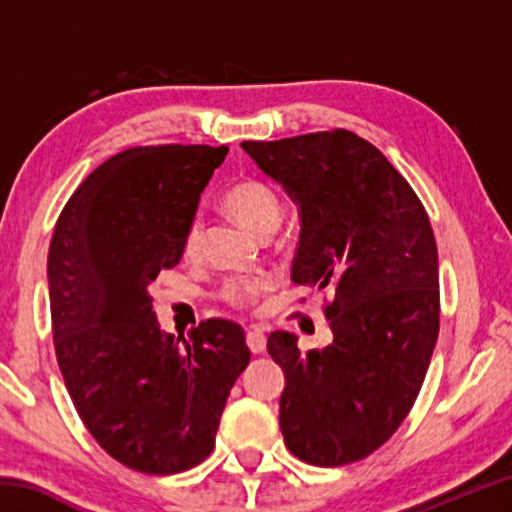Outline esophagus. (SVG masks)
I'll use <instances>...</instances> for the list:
<instances>
[{
    "instance_id": "obj_1",
    "label": "esophagus",
    "mask_w": 512,
    "mask_h": 512,
    "mask_svg": "<svg viewBox=\"0 0 512 512\" xmlns=\"http://www.w3.org/2000/svg\"><path fill=\"white\" fill-rule=\"evenodd\" d=\"M246 343H248V350H250V352H253V354H262V352L266 350V339H264L262 329H257V327L250 329L248 336H246Z\"/></svg>"
}]
</instances>
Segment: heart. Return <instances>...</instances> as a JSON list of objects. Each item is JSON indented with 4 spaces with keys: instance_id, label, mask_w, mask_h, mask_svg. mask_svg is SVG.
I'll return each instance as SVG.
<instances>
[{
    "instance_id": "obj_1",
    "label": "heart",
    "mask_w": 512,
    "mask_h": 512,
    "mask_svg": "<svg viewBox=\"0 0 512 512\" xmlns=\"http://www.w3.org/2000/svg\"><path fill=\"white\" fill-rule=\"evenodd\" d=\"M223 210L228 212L239 225H244L248 232L257 237H271L282 221V201L275 189L259 178H244L230 185L221 196ZM201 239L203 228L201 221L192 219L187 223L183 244H180V253H183L185 262H194L201 255ZM271 289L266 277H239V280H230L223 287V300L232 307H253L259 298L266 296Z\"/></svg>"
}]
</instances>
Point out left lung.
Listing matches in <instances>:
<instances>
[{
    "instance_id": "left-lung-1",
    "label": "left lung",
    "mask_w": 512,
    "mask_h": 512,
    "mask_svg": "<svg viewBox=\"0 0 512 512\" xmlns=\"http://www.w3.org/2000/svg\"><path fill=\"white\" fill-rule=\"evenodd\" d=\"M300 207L291 280L334 293L332 343L300 354L273 332L284 370L280 429L300 461L339 467L375 452L409 415L440 327L438 250L429 216L384 153L343 128L241 142Z\"/></svg>"
}]
</instances>
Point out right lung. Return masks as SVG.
<instances>
[{
	"label": "right lung",
	"mask_w": 512,
	"mask_h": 512,
	"mask_svg": "<svg viewBox=\"0 0 512 512\" xmlns=\"http://www.w3.org/2000/svg\"><path fill=\"white\" fill-rule=\"evenodd\" d=\"M225 146H135L94 169L51 237L54 345L67 393L92 438L121 465L178 474L203 463L230 388L246 370L244 329L205 320L160 332L151 282L173 268Z\"/></svg>",
	"instance_id": "right-lung-1"
}]
</instances>
